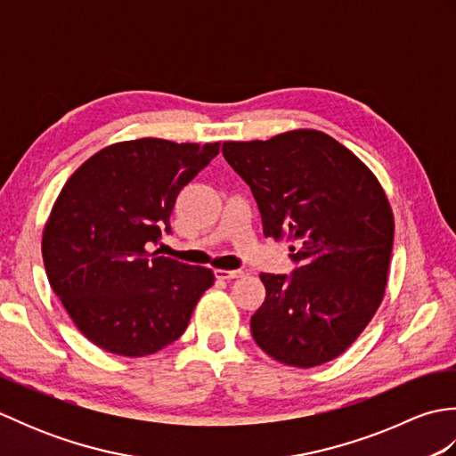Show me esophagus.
<instances>
[{
  "instance_id": "1",
  "label": "esophagus",
  "mask_w": 456,
  "mask_h": 456,
  "mask_svg": "<svg viewBox=\"0 0 456 456\" xmlns=\"http://www.w3.org/2000/svg\"><path fill=\"white\" fill-rule=\"evenodd\" d=\"M240 274V270H216V278L217 280H235V278H239Z\"/></svg>"
}]
</instances>
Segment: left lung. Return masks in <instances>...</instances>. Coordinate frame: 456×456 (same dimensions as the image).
<instances>
[{
	"mask_svg": "<svg viewBox=\"0 0 456 456\" xmlns=\"http://www.w3.org/2000/svg\"><path fill=\"white\" fill-rule=\"evenodd\" d=\"M223 157L258 203L266 237L289 243L294 270L260 274L266 297L250 331L266 354L297 368L333 361L376 314L388 282L394 216L374 174L314 129L223 142Z\"/></svg>",
	"mask_w": 456,
	"mask_h": 456,
	"instance_id": "obj_1",
	"label": "left lung"
}]
</instances>
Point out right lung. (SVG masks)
I'll return each mask as SVG.
<instances>
[{
	"mask_svg": "<svg viewBox=\"0 0 456 456\" xmlns=\"http://www.w3.org/2000/svg\"><path fill=\"white\" fill-rule=\"evenodd\" d=\"M219 142L139 139L94 154L58 196L43 233L48 282L76 327L119 356H147L186 331L209 268L152 253L180 190Z\"/></svg>",
	"mask_w": 456,
	"mask_h": 456,
	"instance_id": "obj_1",
	"label": "right lung"
}]
</instances>
